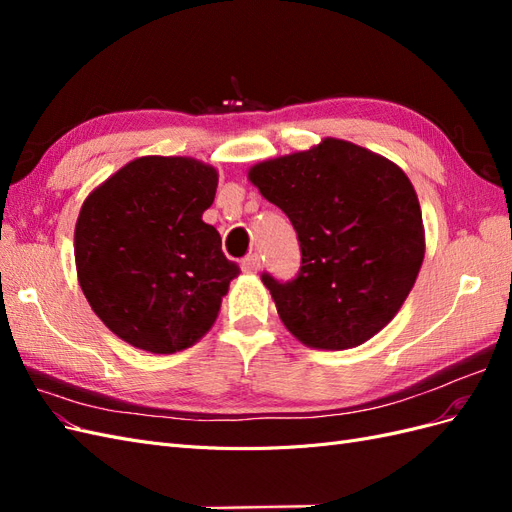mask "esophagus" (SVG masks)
I'll return each instance as SVG.
<instances>
[{
	"instance_id": "esophagus-1",
	"label": "esophagus",
	"mask_w": 512,
	"mask_h": 512,
	"mask_svg": "<svg viewBox=\"0 0 512 512\" xmlns=\"http://www.w3.org/2000/svg\"><path fill=\"white\" fill-rule=\"evenodd\" d=\"M243 269H245L247 273H256V271L260 269V256H258V254H247V256L243 258Z\"/></svg>"
}]
</instances>
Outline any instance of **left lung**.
<instances>
[{
    "mask_svg": "<svg viewBox=\"0 0 512 512\" xmlns=\"http://www.w3.org/2000/svg\"><path fill=\"white\" fill-rule=\"evenodd\" d=\"M297 230L301 269L262 273L286 329L309 348L361 346L389 324L425 256L421 205L404 170L339 138L247 173Z\"/></svg>",
    "mask_w": 512,
    "mask_h": 512,
    "instance_id": "8db88e82",
    "label": "left lung"
}]
</instances>
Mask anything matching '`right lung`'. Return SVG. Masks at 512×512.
<instances>
[{
  "label": "right lung",
  "instance_id": "add662e5",
  "mask_svg": "<svg viewBox=\"0 0 512 512\" xmlns=\"http://www.w3.org/2000/svg\"><path fill=\"white\" fill-rule=\"evenodd\" d=\"M218 170L192 158L132 160L91 192L74 230L79 284L96 316L123 342L173 354L220 314L237 262L203 222Z\"/></svg>",
  "mask_w": 512,
  "mask_h": 512
}]
</instances>
